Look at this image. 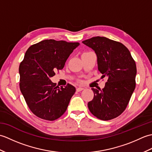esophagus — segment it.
Wrapping results in <instances>:
<instances>
[{"label": "esophagus", "instance_id": "esophagus-1", "mask_svg": "<svg viewBox=\"0 0 152 152\" xmlns=\"http://www.w3.org/2000/svg\"><path fill=\"white\" fill-rule=\"evenodd\" d=\"M83 89H84V88H81V87H78V88H76V91H78V92H80V91H82V90H83Z\"/></svg>", "mask_w": 152, "mask_h": 152}]
</instances>
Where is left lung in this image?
Masks as SVG:
<instances>
[{
  "mask_svg": "<svg viewBox=\"0 0 152 152\" xmlns=\"http://www.w3.org/2000/svg\"><path fill=\"white\" fill-rule=\"evenodd\" d=\"M82 43L95 51L98 70L102 78L108 77L102 90L92 88L94 97L88 104L89 111L102 120L114 119L125 110L135 89L136 64L130 51L118 42L95 37Z\"/></svg>",
  "mask_w": 152,
  "mask_h": 152,
  "instance_id": "1",
  "label": "left lung"
}]
</instances>
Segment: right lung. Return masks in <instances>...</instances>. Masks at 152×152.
Instances as JSON below:
<instances>
[{
    "mask_svg": "<svg viewBox=\"0 0 152 152\" xmlns=\"http://www.w3.org/2000/svg\"><path fill=\"white\" fill-rule=\"evenodd\" d=\"M78 42L45 40L28 48L19 68V87L31 112L48 121L60 118L69 106L76 88L70 84L59 87L51 81Z\"/></svg>",
    "mask_w": 152,
    "mask_h": 152,
    "instance_id": "1",
    "label": "right lung"
}]
</instances>
